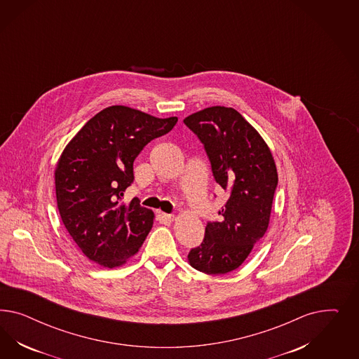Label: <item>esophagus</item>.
<instances>
[{
  "mask_svg": "<svg viewBox=\"0 0 359 359\" xmlns=\"http://www.w3.org/2000/svg\"><path fill=\"white\" fill-rule=\"evenodd\" d=\"M162 217L165 219V221H174L175 216L174 215H171V213H162Z\"/></svg>",
  "mask_w": 359,
  "mask_h": 359,
  "instance_id": "esophagus-1",
  "label": "esophagus"
}]
</instances>
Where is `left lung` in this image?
I'll list each match as a JSON object with an SVG mask.
<instances>
[{
    "instance_id": "obj_1",
    "label": "left lung",
    "mask_w": 359,
    "mask_h": 359,
    "mask_svg": "<svg viewBox=\"0 0 359 359\" xmlns=\"http://www.w3.org/2000/svg\"><path fill=\"white\" fill-rule=\"evenodd\" d=\"M185 126L204 146L216 183L226 192L218 221L188 254L191 266L216 275L238 269L269 228L278 172L271 151L236 109L212 107L188 116Z\"/></svg>"
}]
</instances>
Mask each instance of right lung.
<instances>
[{
  "instance_id": "right-lung-1",
  "label": "right lung",
  "mask_w": 359,
  "mask_h": 359,
  "mask_svg": "<svg viewBox=\"0 0 359 359\" xmlns=\"http://www.w3.org/2000/svg\"><path fill=\"white\" fill-rule=\"evenodd\" d=\"M176 117L156 118L128 107H109L67 144L55 171L56 201L67 231L92 262L113 269L133 257L152 228L154 213L134 197L133 163L154 138L172 130Z\"/></svg>"
}]
</instances>
